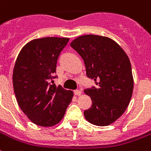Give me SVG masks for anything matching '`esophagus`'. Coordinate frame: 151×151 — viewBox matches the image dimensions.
Segmentation results:
<instances>
[{"label": "esophagus", "mask_w": 151, "mask_h": 151, "mask_svg": "<svg viewBox=\"0 0 151 151\" xmlns=\"http://www.w3.org/2000/svg\"><path fill=\"white\" fill-rule=\"evenodd\" d=\"M73 93H74L75 96H80V95L82 94V91H81L80 90H75L74 91H73Z\"/></svg>", "instance_id": "34e87169"}]
</instances>
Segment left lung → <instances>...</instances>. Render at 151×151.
<instances>
[{"label": "left lung", "mask_w": 151, "mask_h": 151, "mask_svg": "<svg viewBox=\"0 0 151 151\" xmlns=\"http://www.w3.org/2000/svg\"><path fill=\"white\" fill-rule=\"evenodd\" d=\"M70 46L82 56L87 78L96 85L84 91L92 101L84 111L86 119L96 126L114 123L126 110L133 91L127 54L114 40L102 36H82Z\"/></svg>", "instance_id": "obj_1"}]
</instances>
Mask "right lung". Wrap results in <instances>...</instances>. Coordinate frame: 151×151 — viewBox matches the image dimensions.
I'll return each mask as SVG.
<instances>
[{"instance_id":"obj_1","label":"right lung","mask_w":151,"mask_h":151,"mask_svg":"<svg viewBox=\"0 0 151 151\" xmlns=\"http://www.w3.org/2000/svg\"><path fill=\"white\" fill-rule=\"evenodd\" d=\"M68 38L43 37L26 44L19 54L13 73L18 104L32 123L54 126L65 115L73 91L55 86L56 65Z\"/></svg>"}]
</instances>
